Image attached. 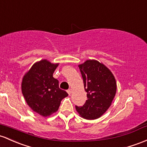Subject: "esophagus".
<instances>
[{"label":"esophagus","mask_w":147,"mask_h":147,"mask_svg":"<svg viewBox=\"0 0 147 147\" xmlns=\"http://www.w3.org/2000/svg\"><path fill=\"white\" fill-rule=\"evenodd\" d=\"M67 93H68L69 96H70L71 93H72V90H71V89H68V90H67Z\"/></svg>","instance_id":"obj_1"}]
</instances>
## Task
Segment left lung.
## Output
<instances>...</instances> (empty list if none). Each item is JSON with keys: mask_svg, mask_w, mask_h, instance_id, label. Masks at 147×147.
<instances>
[{"mask_svg": "<svg viewBox=\"0 0 147 147\" xmlns=\"http://www.w3.org/2000/svg\"><path fill=\"white\" fill-rule=\"evenodd\" d=\"M84 82L87 100L83 106H75L83 118L93 120L104 114L112 104L117 91L113 74L103 64L88 60L79 65Z\"/></svg>", "mask_w": 147, "mask_h": 147, "instance_id": "obj_1", "label": "left lung"}]
</instances>
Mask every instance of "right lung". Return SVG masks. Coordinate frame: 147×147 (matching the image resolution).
Returning a JSON list of instances; mask_svg holds the SVG:
<instances>
[{
    "label": "right lung",
    "mask_w": 147,
    "mask_h": 147,
    "mask_svg": "<svg viewBox=\"0 0 147 147\" xmlns=\"http://www.w3.org/2000/svg\"><path fill=\"white\" fill-rule=\"evenodd\" d=\"M59 64L47 60L37 62L24 75L22 91L28 106L42 117L56 112L63 98L68 96L61 89L53 73Z\"/></svg>",
    "instance_id": "obj_1"
}]
</instances>
